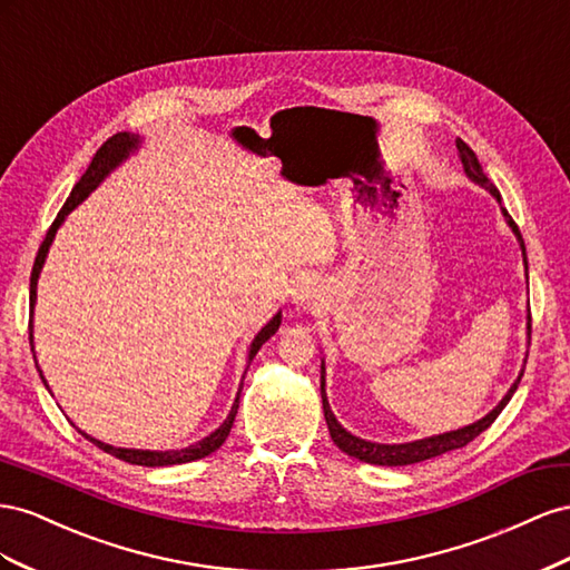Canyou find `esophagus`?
Here are the masks:
<instances>
[{"label":"esophagus","instance_id":"34e87169","mask_svg":"<svg viewBox=\"0 0 570 570\" xmlns=\"http://www.w3.org/2000/svg\"><path fill=\"white\" fill-rule=\"evenodd\" d=\"M317 296H320V291H317V286H315L313 282H301V284L294 288V303H296V305L311 307V305H315Z\"/></svg>","mask_w":570,"mask_h":570}]
</instances>
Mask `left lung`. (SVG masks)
Instances as JSON below:
<instances>
[{
  "instance_id": "1",
  "label": "left lung",
  "mask_w": 570,
  "mask_h": 570,
  "mask_svg": "<svg viewBox=\"0 0 570 570\" xmlns=\"http://www.w3.org/2000/svg\"><path fill=\"white\" fill-rule=\"evenodd\" d=\"M456 148L461 153V161H463V169L465 174L473 178V181H478L480 186H484L487 190H490L497 200H501V195L497 190V186L487 178V174L482 171L480 161L475 157V153L468 148V145L463 140H456ZM503 217H507L509 226L513 229V234L518 236L520 240V248H523V263L528 267V259H525V243H523V236H520L518 232V224L513 222V217L503 209ZM532 322V320H530ZM528 330L532 332V324H528ZM523 377V375H520ZM520 377L515 380V384L509 389V394L501 399V403L497 405V409L484 415L482 420L473 422V425H468L463 430H453V432H444V434H436V436H430V439H420V442H411V444H372V442H365V439H357L353 436L351 432H346L344 428L338 425L332 409H330V401H327V394H324V365H322V382H320V392H322V409H324V420H327V428H330V434L334 439V444L348 453V456L363 461V463H372V465H411V463H420V461H428V459H434V456H442V453L446 451H453V449H461L465 444L473 442V439L478 434H482L487 428L492 425V422L499 417V413L507 409V403L511 401L513 392L520 384Z\"/></svg>"
}]
</instances>
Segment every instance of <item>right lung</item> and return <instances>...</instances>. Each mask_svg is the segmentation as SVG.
<instances>
[{"instance_id": "obj_1", "label": "right lung", "mask_w": 570, "mask_h": 570, "mask_svg": "<svg viewBox=\"0 0 570 570\" xmlns=\"http://www.w3.org/2000/svg\"><path fill=\"white\" fill-rule=\"evenodd\" d=\"M136 142H138V138H136V136H131V134H117V136H111L109 140H105V142L100 145V150L95 153V157H92V161H90L88 171H86L83 176H80V181L73 186L71 195H69V200L63 203V207L59 209L57 219L52 222L50 229H47V236H45L42 246H40V250H38V257H36V265H32V272H30V322H28V338H30V346H32V305H36L38 276H40V269H42V265H45L47 250H50V246H52V238H55V234H57V229H59V224L63 222V217H67L80 200L86 198V195H88L92 188H97V184H100L102 178H105L114 167H117L119 161H121L128 153H131V150L136 148ZM279 324H282V315H276V317L267 324V327L255 336L253 346H250V361L255 357V353L259 351V346H263L265 341H267L276 330H279ZM42 382H45V380H42ZM240 389H243V386H240ZM238 399H240V392H238V396H236V401H234V405H232V413H229V417L224 420V425H222L219 430H215L213 434L205 436L203 442L193 444V446H188V449H181V451H138V449H117V446H109V444L97 442V439L88 436L86 432H80V430H78V432L83 434L86 439H90V442H92L95 446H100L102 451L111 453V456H117V459H121V461H126V463H134V465L159 468V465L190 463V461H198V459L209 456V453L217 451V449L226 442V436H229V432H232V428H234V417H236V413H238Z\"/></svg>"}]
</instances>
